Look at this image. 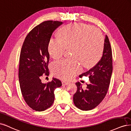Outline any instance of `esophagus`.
Instances as JSON below:
<instances>
[{
	"label": "esophagus",
	"instance_id": "34e87169",
	"mask_svg": "<svg viewBox=\"0 0 131 131\" xmlns=\"http://www.w3.org/2000/svg\"><path fill=\"white\" fill-rule=\"evenodd\" d=\"M69 84V83L68 82H65V81H62V84L63 86L67 85Z\"/></svg>",
	"mask_w": 131,
	"mask_h": 131
}]
</instances>
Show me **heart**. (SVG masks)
Returning <instances> with one entry per match:
<instances>
[{
	"label": "heart",
	"instance_id": "heart-1",
	"mask_svg": "<svg viewBox=\"0 0 131 131\" xmlns=\"http://www.w3.org/2000/svg\"><path fill=\"white\" fill-rule=\"evenodd\" d=\"M104 39L99 29L83 23H72L62 27L58 38H51L48 43L50 56L58 59L65 49H71L72 59H63L51 65L53 74L64 80H71L82 71L79 62L86 67L94 65L102 56Z\"/></svg>",
	"mask_w": 131,
	"mask_h": 131
}]
</instances>
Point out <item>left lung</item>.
Segmentation results:
<instances>
[{"label":"left lung","instance_id":"obj_1","mask_svg":"<svg viewBox=\"0 0 131 131\" xmlns=\"http://www.w3.org/2000/svg\"><path fill=\"white\" fill-rule=\"evenodd\" d=\"M113 71L112 51L108 37L105 35L103 55L95 66L79 75L89 78L90 83L85 90L79 82L75 83L77 90L73 95V102L82 111H90L102 101L108 90Z\"/></svg>","mask_w":131,"mask_h":131}]
</instances>
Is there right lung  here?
Listing matches in <instances>:
<instances>
[{
  "label": "right lung",
  "instance_id": "obj_1",
  "mask_svg": "<svg viewBox=\"0 0 131 131\" xmlns=\"http://www.w3.org/2000/svg\"><path fill=\"white\" fill-rule=\"evenodd\" d=\"M62 24L47 20L39 24L28 33L21 49L18 72L20 90L27 104L36 111H43L51 106L55 89L62 85L57 78H53L47 84L41 79L44 74L49 75L48 42L53 31Z\"/></svg>",
  "mask_w": 131,
  "mask_h": 131
}]
</instances>
